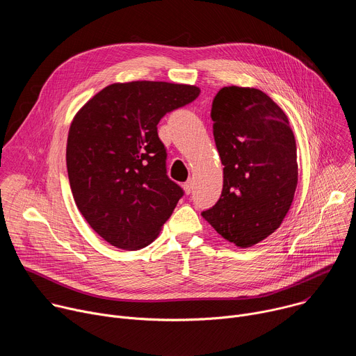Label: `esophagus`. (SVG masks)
<instances>
[{
    "instance_id": "34e87169",
    "label": "esophagus",
    "mask_w": 356,
    "mask_h": 356,
    "mask_svg": "<svg viewBox=\"0 0 356 356\" xmlns=\"http://www.w3.org/2000/svg\"><path fill=\"white\" fill-rule=\"evenodd\" d=\"M183 188L186 191V194H190L193 191V179H188L184 184H183Z\"/></svg>"
}]
</instances>
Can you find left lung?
Returning <instances> with one entry per match:
<instances>
[{
  "mask_svg": "<svg viewBox=\"0 0 356 356\" xmlns=\"http://www.w3.org/2000/svg\"><path fill=\"white\" fill-rule=\"evenodd\" d=\"M213 134L224 165L220 200L201 216L239 248L273 234L297 187V149L283 110L258 88H221L211 108Z\"/></svg>",
  "mask_w": 356,
  "mask_h": 356,
  "instance_id": "8db88e82",
  "label": "left lung"
}]
</instances>
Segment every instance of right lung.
Instances as JSON below:
<instances>
[{"label": "right lung", "instance_id": "1", "mask_svg": "<svg viewBox=\"0 0 356 356\" xmlns=\"http://www.w3.org/2000/svg\"><path fill=\"white\" fill-rule=\"evenodd\" d=\"M198 94L187 84L115 83L73 118L66 147L70 188L88 225L113 246L136 250L154 242L183 197L168 176L158 124Z\"/></svg>", "mask_w": 356, "mask_h": 356}]
</instances>
